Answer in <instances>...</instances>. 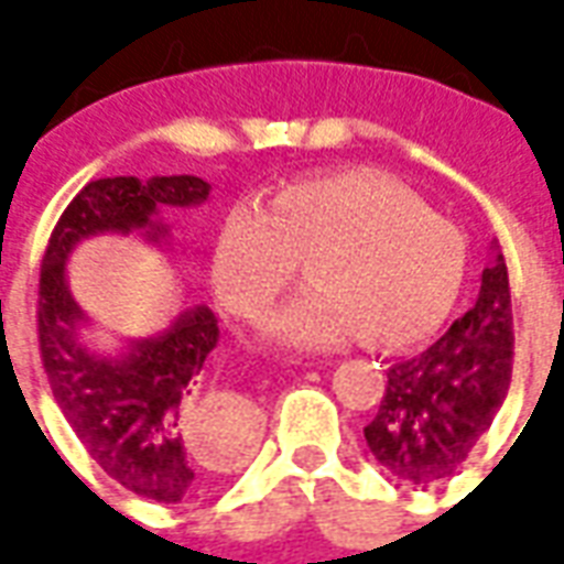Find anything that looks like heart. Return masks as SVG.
<instances>
[{
  "mask_svg": "<svg viewBox=\"0 0 564 564\" xmlns=\"http://www.w3.org/2000/svg\"><path fill=\"white\" fill-rule=\"evenodd\" d=\"M305 262L311 290L259 323V341L323 354L368 338L420 344L444 323L465 274V238L390 177L362 169L281 186L269 208L238 205L210 245V283L235 317H257Z\"/></svg>",
  "mask_w": 564,
  "mask_h": 564,
  "instance_id": "1",
  "label": "heart"
}]
</instances>
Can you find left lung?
Masks as SVG:
<instances>
[{
    "label": "left lung",
    "mask_w": 564,
    "mask_h": 564,
    "mask_svg": "<svg viewBox=\"0 0 564 564\" xmlns=\"http://www.w3.org/2000/svg\"><path fill=\"white\" fill-rule=\"evenodd\" d=\"M513 368L508 265L492 241L471 311L453 319L429 350L387 371L378 416L366 425L371 456L404 484L456 474L496 420Z\"/></svg>",
    "instance_id": "1"
}]
</instances>
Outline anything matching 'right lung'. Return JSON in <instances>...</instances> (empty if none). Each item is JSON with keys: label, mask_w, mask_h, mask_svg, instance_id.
<instances>
[{"label": "right lung", "mask_w": 564, "mask_h": 564, "mask_svg": "<svg viewBox=\"0 0 564 564\" xmlns=\"http://www.w3.org/2000/svg\"><path fill=\"white\" fill-rule=\"evenodd\" d=\"M210 184L196 174L102 177L80 189L56 223L39 283V341L51 390L72 432L108 477L150 501L177 505L214 492L229 465L186 441V425L205 423L241 453L253 432V404L223 395L198 404L220 326L208 305L181 311L148 338L115 347L90 341L93 319L68 286V257L87 238L139 235L144 245H172L165 210L196 208Z\"/></svg>", "instance_id": "add662e5"}]
</instances>
